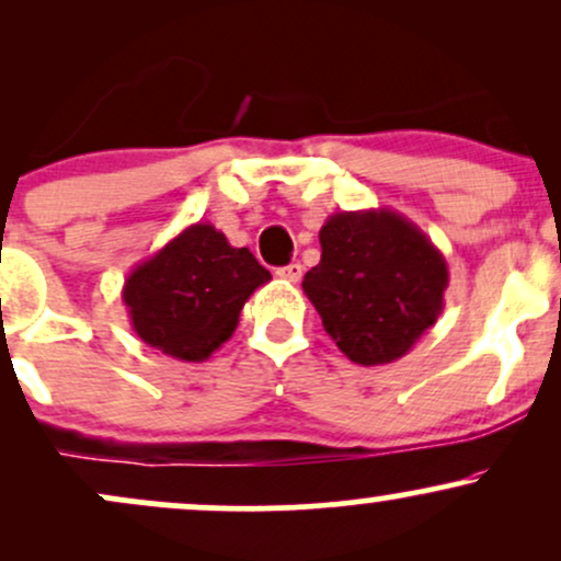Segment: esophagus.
Segmentation results:
<instances>
[{"instance_id": "1", "label": "esophagus", "mask_w": 561, "mask_h": 561, "mask_svg": "<svg viewBox=\"0 0 561 561\" xmlns=\"http://www.w3.org/2000/svg\"><path fill=\"white\" fill-rule=\"evenodd\" d=\"M276 276H279V279L293 282V285H298V282L302 279V266L300 263H289V266L276 268Z\"/></svg>"}]
</instances>
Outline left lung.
<instances>
[{
    "mask_svg": "<svg viewBox=\"0 0 561 561\" xmlns=\"http://www.w3.org/2000/svg\"><path fill=\"white\" fill-rule=\"evenodd\" d=\"M321 261L302 293L353 364L403 358L435 324L448 263L430 237L390 208L343 210L319 231Z\"/></svg>",
    "mask_w": 561,
    "mask_h": 561,
    "instance_id": "left-lung-1",
    "label": "left lung"
}]
</instances>
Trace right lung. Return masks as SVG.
<instances>
[{"label":"right lung","instance_id":"right-lung-1","mask_svg":"<svg viewBox=\"0 0 561 561\" xmlns=\"http://www.w3.org/2000/svg\"><path fill=\"white\" fill-rule=\"evenodd\" d=\"M272 279L214 224H192L134 266L124 302L134 332L176 362L199 364L234 334L250 295Z\"/></svg>","mask_w":561,"mask_h":561}]
</instances>
